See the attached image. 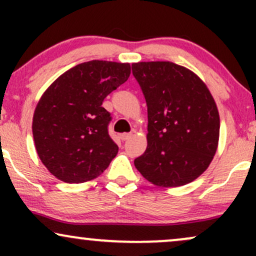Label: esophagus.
<instances>
[{"label": "esophagus", "mask_w": 256, "mask_h": 256, "mask_svg": "<svg viewBox=\"0 0 256 256\" xmlns=\"http://www.w3.org/2000/svg\"><path fill=\"white\" fill-rule=\"evenodd\" d=\"M130 137H131V134H120V140H128Z\"/></svg>", "instance_id": "34e87169"}]
</instances>
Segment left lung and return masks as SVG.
Returning a JSON list of instances; mask_svg holds the SVG:
<instances>
[{"instance_id": "8db88e82", "label": "left lung", "mask_w": 256, "mask_h": 256, "mask_svg": "<svg viewBox=\"0 0 256 256\" xmlns=\"http://www.w3.org/2000/svg\"><path fill=\"white\" fill-rule=\"evenodd\" d=\"M148 107L146 149L134 166L161 188L182 186L208 168L218 149L216 104L198 74L170 61L132 64Z\"/></svg>"}]
</instances>
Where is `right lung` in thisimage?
<instances>
[{
    "label": "right lung",
    "mask_w": 256,
    "mask_h": 256,
    "mask_svg": "<svg viewBox=\"0 0 256 256\" xmlns=\"http://www.w3.org/2000/svg\"><path fill=\"white\" fill-rule=\"evenodd\" d=\"M130 64L92 60L61 74L36 106L32 134L38 156L54 177L84 183L98 177L118 154L108 134V95L128 80Z\"/></svg>",
    "instance_id": "right-lung-1"
}]
</instances>
